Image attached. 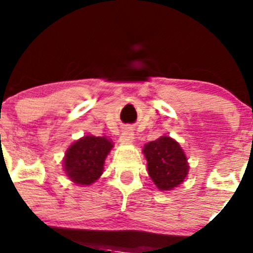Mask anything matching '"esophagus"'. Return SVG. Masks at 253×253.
<instances>
[{"label": "esophagus", "mask_w": 253, "mask_h": 253, "mask_svg": "<svg viewBox=\"0 0 253 253\" xmlns=\"http://www.w3.org/2000/svg\"><path fill=\"white\" fill-rule=\"evenodd\" d=\"M133 140H134V133L129 127H126L121 133L120 141L121 143H133Z\"/></svg>", "instance_id": "obj_1"}]
</instances>
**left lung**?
Returning <instances> with one entry per match:
<instances>
[{
    "label": "left lung",
    "instance_id": "8db88e82",
    "mask_svg": "<svg viewBox=\"0 0 253 253\" xmlns=\"http://www.w3.org/2000/svg\"><path fill=\"white\" fill-rule=\"evenodd\" d=\"M143 152L148 161L149 175L158 190H173L187 176V157L173 138L162 135L157 140L145 144Z\"/></svg>",
    "mask_w": 253,
    "mask_h": 253
}]
</instances>
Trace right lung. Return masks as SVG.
<instances>
[{
  "mask_svg": "<svg viewBox=\"0 0 253 253\" xmlns=\"http://www.w3.org/2000/svg\"><path fill=\"white\" fill-rule=\"evenodd\" d=\"M107 137L85 135L67 149L63 160L66 175L77 185H91L103 173L105 157L113 149Z\"/></svg>",
  "mask_w": 253,
  "mask_h": 253,
  "instance_id": "1",
  "label": "right lung"
}]
</instances>
